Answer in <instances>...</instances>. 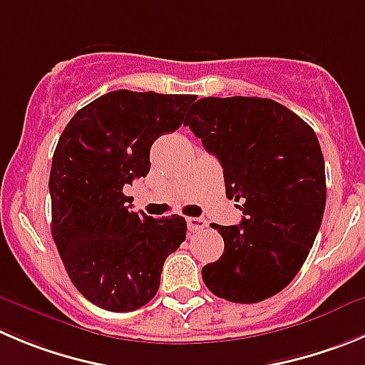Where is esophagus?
<instances>
[{"instance_id": "1", "label": "esophagus", "mask_w": 365, "mask_h": 365, "mask_svg": "<svg viewBox=\"0 0 365 365\" xmlns=\"http://www.w3.org/2000/svg\"><path fill=\"white\" fill-rule=\"evenodd\" d=\"M187 227L190 232H200L207 227V221L203 217H187Z\"/></svg>"}]
</instances>
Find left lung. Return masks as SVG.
<instances>
[{
    "label": "left lung",
    "instance_id": "obj_1",
    "mask_svg": "<svg viewBox=\"0 0 365 365\" xmlns=\"http://www.w3.org/2000/svg\"><path fill=\"white\" fill-rule=\"evenodd\" d=\"M223 167L240 225L212 223L223 255L203 267L216 297L261 302L290 284L313 247L326 207V173L315 131L272 98H200L183 122Z\"/></svg>",
    "mask_w": 365,
    "mask_h": 365
}]
</instances>
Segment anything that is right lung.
Wrapping results in <instances>:
<instances>
[{
	"label": "right lung",
	"instance_id": "right-lung-1",
	"mask_svg": "<svg viewBox=\"0 0 365 365\" xmlns=\"http://www.w3.org/2000/svg\"><path fill=\"white\" fill-rule=\"evenodd\" d=\"M196 95L117 90L64 128L50 171L52 236L68 277L95 306L133 312L158 292L163 261L185 241L182 216L133 212L122 190L149 173L153 142L183 124Z\"/></svg>",
	"mask_w": 365,
	"mask_h": 365
}]
</instances>
